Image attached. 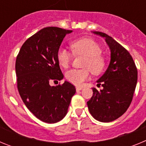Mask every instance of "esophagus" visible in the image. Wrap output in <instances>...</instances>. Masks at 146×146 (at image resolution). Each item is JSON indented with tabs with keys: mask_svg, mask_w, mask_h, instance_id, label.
Segmentation results:
<instances>
[{
	"mask_svg": "<svg viewBox=\"0 0 146 146\" xmlns=\"http://www.w3.org/2000/svg\"><path fill=\"white\" fill-rule=\"evenodd\" d=\"M82 89V87H76V90L77 91H81Z\"/></svg>",
	"mask_w": 146,
	"mask_h": 146,
	"instance_id": "esophagus-1",
	"label": "esophagus"
}]
</instances>
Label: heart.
<instances>
[{
    "label": "heart",
    "mask_w": 146,
    "mask_h": 146,
    "mask_svg": "<svg viewBox=\"0 0 146 146\" xmlns=\"http://www.w3.org/2000/svg\"><path fill=\"white\" fill-rule=\"evenodd\" d=\"M72 52L75 55L86 57L83 64L85 69H71L66 74V78L69 82L76 86H80L88 78L90 71L94 75L100 74L106 66V58L102 54L100 45L95 41L88 38L74 40L70 44ZM57 59L60 66L68 68L72 59V55L66 49H59Z\"/></svg>",
    "instance_id": "heart-1"
}]
</instances>
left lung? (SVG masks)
<instances>
[{
    "instance_id": "1",
    "label": "left lung",
    "mask_w": 146,
    "mask_h": 146,
    "mask_svg": "<svg viewBox=\"0 0 146 146\" xmlns=\"http://www.w3.org/2000/svg\"><path fill=\"white\" fill-rule=\"evenodd\" d=\"M104 37L111 52L108 69L97 80L100 91L93 88V96L87 102L89 112L96 120L110 122L127 110L133 99L137 82V69L128 50L111 36L94 32Z\"/></svg>"
}]
</instances>
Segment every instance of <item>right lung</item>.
Instances as JSON below:
<instances>
[{"label": "right lung", "instance_id": "add662e5", "mask_svg": "<svg viewBox=\"0 0 146 146\" xmlns=\"http://www.w3.org/2000/svg\"><path fill=\"white\" fill-rule=\"evenodd\" d=\"M72 31L58 27L42 28L24 42L17 56L19 94L30 111L45 123L63 119L76 92L74 85L67 81L50 85L64 78L57 53L65 36Z\"/></svg>", "mask_w": 146, "mask_h": 146}]
</instances>
